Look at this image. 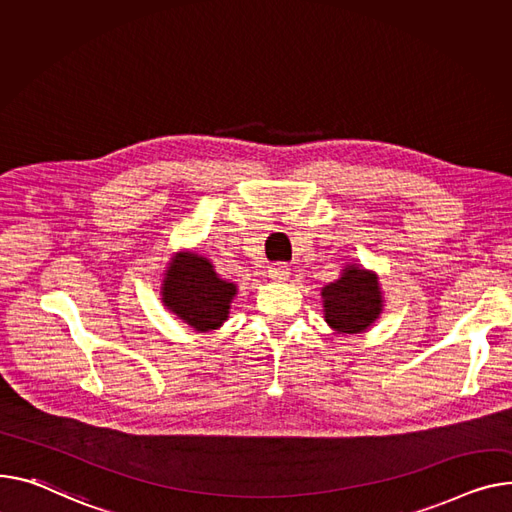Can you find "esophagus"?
<instances>
[{
	"mask_svg": "<svg viewBox=\"0 0 512 512\" xmlns=\"http://www.w3.org/2000/svg\"><path fill=\"white\" fill-rule=\"evenodd\" d=\"M290 278V267L286 263H274L269 267V280L271 282H288Z\"/></svg>",
	"mask_w": 512,
	"mask_h": 512,
	"instance_id": "34e87169",
	"label": "esophagus"
}]
</instances>
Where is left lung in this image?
Segmentation results:
<instances>
[{
  "instance_id": "1",
  "label": "left lung",
  "mask_w": 512,
  "mask_h": 512,
  "mask_svg": "<svg viewBox=\"0 0 512 512\" xmlns=\"http://www.w3.org/2000/svg\"><path fill=\"white\" fill-rule=\"evenodd\" d=\"M325 323L342 335L368 331L385 309L377 271L360 263L344 265L337 280L321 288Z\"/></svg>"
}]
</instances>
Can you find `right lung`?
Wrapping results in <instances>:
<instances>
[{
  "label": "right lung",
  "instance_id": "1",
  "mask_svg": "<svg viewBox=\"0 0 512 512\" xmlns=\"http://www.w3.org/2000/svg\"><path fill=\"white\" fill-rule=\"evenodd\" d=\"M236 294V284L222 280L212 261L195 251L175 253L162 274V304L199 333L220 329L228 321Z\"/></svg>",
  "mask_w": 512,
  "mask_h": 512
}]
</instances>
